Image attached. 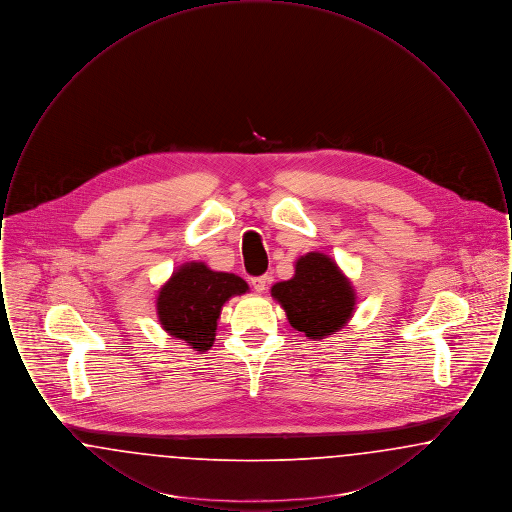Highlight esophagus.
Instances as JSON below:
<instances>
[{
	"label": "esophagus",
	"mask_w": 512,
	"mask_h": 512,
	"mask_svg": "<svg viewBox=\"0 0 512 512\" xmlns=\"http://www.w3.org/2000/svg\"><path fill=\"white\" fill-rule=\"evenodd\" d=\"M251 286H253V290H255L257 293L265 292L268 286V276H259V278H253V280H251Z\"/></svg>",
	"instance_id": "34e87169"
}]
</instances>
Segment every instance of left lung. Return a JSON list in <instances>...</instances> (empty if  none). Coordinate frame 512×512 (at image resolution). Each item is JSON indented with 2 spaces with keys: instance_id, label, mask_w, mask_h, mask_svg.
<instances>
[{
  "instance_id": "left-lung-1",
  "label": "left lung",
  "mask_w": 512,
  "mask_h": 512,
  "mask_svg": "<svg viewBox=\"0 0 512 512\" xmlns=\"http://www.w3.org/2000/svg\"><path fill=\"white\" fill-rule=\"evenodd\" d=\"M270 295L280 303L292 328L313 341L340 332L357 309L355 286L340 265L320 251L301 255L292 278L276 282Z\"/></svg>"
}]
</instances>
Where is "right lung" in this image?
I'll list each match as a JSON object with an SVG mask.
<instances>
[{
	"label": "right lung",
	"instance_id": "obj_1",
	"mask_svg": "<svg viewBox=\"0 0 512 512\" xmlns=\"http://www.w3.org/2000/svg\"><path fill=\"white\" fill-rule=\"evenodd\" d=\"M249 292L244 278L220 272L203 261L182 263L157 290L155 311L161 328L195 351L211 349L224 303Z\"/></svg>",
	"mask_w": 512,
	"mask_h": 512
}]
</instances>
